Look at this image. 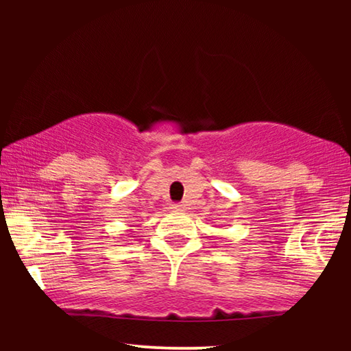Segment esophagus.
<instances>
[{"mask_svg":"<svg viewBox=\"0 0 351 351\" xmlns=\"http://www.w3.org/2000/svg\"><path fill=\"white\" fill-rule=\"evenodd\" d=\"M171 209H174V210H184L185 209V206L184 204H180V203H176V204H172V208Z\"/></svg>","mask_w":351,"mask_h":351,"instance_id":"obj_1","label":"esophagus"}]
</instances>
